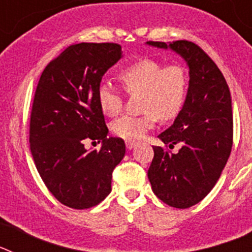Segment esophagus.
Listing matches in <instances>:
<instances>
[{
    "mask_svg": "<svg viewBox=\"0 0 252 252\" xmlns=\"http://www.w3.org/2000/svg\"><path fill=\"white\" fill-rule=\"evenodd\" d=\"M137 141H133V140H126V148L128 149V150H131V149H133L135 146H136Z\"/></svg>",
    "mask_w": 252,
    "mask_h": 252,
    "instance_id": "34e87169",
    "label": "esophagus"
}]
</instances>
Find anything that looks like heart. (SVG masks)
<instances>
[{
    "label": "heart",
    "mask_w": 252,
    "mask_h": 252,
    "mask_svg": "<svg viewBox=\"0 0 252 252\" xmlns=\"http://www.w3.org/2000/svg\"><path fill=\"white\" fill-rule=\"evenodd\" d=\"M128 93L141 92L140 116L124 115L115 120L112 131L126 140L142 139L157 125L158 120L171 121L186 103L188 75L180 64H165L157 59L142 58L125 66L119 74ZM102 112L116 116L124 107V95L115 86L102 82L97 90Z\"/></svg>",
    "instance_id": "heart-1"
}]
</instances>
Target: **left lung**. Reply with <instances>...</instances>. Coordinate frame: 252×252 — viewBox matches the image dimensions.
I'll return each instance as SVG.
<instances>
[{"label":"left lung","mask_w":252,"mask_h":252,"mask_svg":"<svg viewBox=\"0 0 252 252\" xmlns=\"http://www.w3.org/2000/svg\"><path fill=\"white\" fill-rule=\"evenodd\" d=\"M148 45L171 49L189 68L186 103L174 124L159 135L177 154L154 146L148 171L153 192L164 203L189 208L208 194L226 165L232 149L233 121L231 93L223 74L197 44L148 41Z\"/></svg>","instance_id":"left-lung-1"}]
</instances>
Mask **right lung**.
I'll return each mask as SVG.
<instances>
[{"instance_id": "obj_1", "label": "right lung", "mask_w": 252, "mask_h": 252, "mask_svg": "<svg viewBox=\"0 0 252 252\" xmlns=\"http://www.w3.org/2000/svg\"><path fill=\"white\" fill-rule=\"evenodd\" d=\"M122 58L113 43L70 45L45 66L30 117V150L46 188L66 207L86 209L111 192L112 171L125 157V142L107 137L97 90L104 73ZM102 141L87 151L84 140Z\"/></svg>"}]
</instances>
